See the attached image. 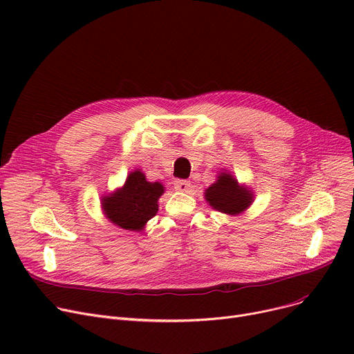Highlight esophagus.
Here are the masks:
<instances>
[{"instance_id":"1","label":"esophagus","mask_w":354,"mask_h":354,"mask_svg":"<svg viewBox=\"0 0 354 354\" xmlns=\"http://www.w3.org/2000/svg\"><path fill=\"white\" fill-rule=\"evenodd\" d=\"M189 187H191L189 180H185V179H176V180L174 182V188H175L176 191H180V192H187V191L189 189Z\"/></svg>"}]
</instances>
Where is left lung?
<instances>
[{"label": "left lung", "mask_w": 354, "mask_h": 354, "mask_svg": "<svg viewBox=\"0 0 354 354\" xmlns=\"http://www.w3.org/2000/svg\"><path fill=\"white\" fill-rule=\"evenodd\" d=\"M205 196L207 201H209L211 207L231 215L243 212L252 202V195L250 191L239 188L238 182L232 178V175L228 174H221L218 180L207 189Z\"/></svg>", "instance_id": "obj_1"}]
</instances>
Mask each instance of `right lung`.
I'll return each mask as SVG.
<instances>
[{
	"label": "right lung",
	"instance_id": "1",
	"mask_svg": "<svg viewBox=\"0 0 354 354\" xmlns=\"http://www.w3.org/2000/svg\"><path fill=\"white\" fill-rule=\"evenodd\" d=\"M163 187L158 182H147L140 171L130 174L123 188L103 199L107 218L123 230L139 231L158 212V199Z\"/></svg>",
	"mask_w": 354,
	"mask_h": 354
}]
</instances>
